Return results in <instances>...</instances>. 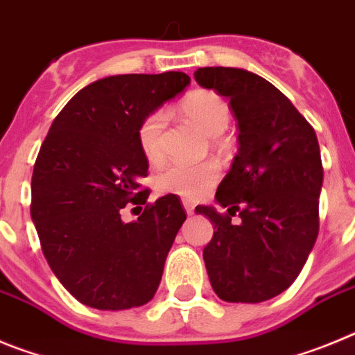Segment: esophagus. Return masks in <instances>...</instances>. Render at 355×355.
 I'll return each mask as SVG.
<instances>
[{
  "instance_id": "34e87169",
  "label": "esophagus",
  "mask_w": 355,
  "mask_h": 355,
  "mask_svg": "<svg viewBox=\"0 0 355 355\" xmlns=\"http://www.w3.org/2000/svg\"><path fill=\"white\" fill-rule=\"evenodd\" d=\"M183 208H184V211H187V215H193L196 205H193L190 199H183Z\"/></svg>"
}]
</instances>
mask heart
<instances>
[{"instance_id": "obj_1", "label": "heart", "mask_w": 355, "mask_h": 355, "mask_svg": "<svg viewBox=\"0 0 355 355\" xmlns=\"http://www.w3.org/2000/svg\"><path fill=\"white\" fill-rule=\"evenodd\" d=\"M180 112L188 122L199 128L209 137H218L227 128L231 110L227 101L215 90L197 89L184 96L180 103ZM163 128L165 114L155 110L140 121L137 130L140 150L149 163H159L163 158ZM220 167L218 163L208 159L202 163H168L155 180V187L159 193L197 199L208 193L218 180Z\"/></svg>"}]
</instances>
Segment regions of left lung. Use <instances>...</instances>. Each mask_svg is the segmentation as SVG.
I'll use <instances>...</instances> for the list:
<instances>
[{
    "instance_id": "1",
    "label": "left lung",
    "mask_w": 355,
    "mask_h": 355,
    "mask_svg": "<svg viewBox=\"0 0 355 355\" xmlns=\"http://www.w3.org/2000/svg\"><path fill=\"white\" fill-rule=\"evenodd\" d=\"M196 80L227 97L240 146L215 196L227 211L196 208L215 225L202 250L209 283L225 302H263L293 284L318 236L324 167L316 133L254 72L200 67ZM236 214L238 225L230 222Z\"/></svg>"
}]
</instances>
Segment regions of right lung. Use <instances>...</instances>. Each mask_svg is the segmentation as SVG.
Masks as SVG:
<instances>
[{
  "label": "right lung",
  "mask_w": 355,
  "mask_h": 355,
  "mask_svg": "<svg viewBox=\"0 0 355 355\" xmlns=\"http://www.w3.org/2000/svg\"><path fill=\"white\" fill-rule=\"evenodd\" d=\"M184 72L119 74L81 89L49 128L31 175V220L65 290L105 311L155 297L174 238L187 220L175 196L147 202L149 163L137 140L147 114L183 92ZM128 202L146 206L122 223Z\"/></svg>",
  "instance_id": "1"
}]
</instances>
